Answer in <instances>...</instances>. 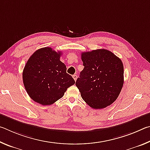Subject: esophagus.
I'll return each instance as SVG.
<instances>
[{
	"instance_id": "obj_1",
	"label": "esophagus",
	"mask_w": 150,
	"mask_h": 150,
	"mask_svg": "<svg viewBox=\"0 0 150 150\" xmlns=\"http://www.w3.org/2000/svg\"><path fill=\"white\" fill-rule=\"evenodd\" d=\"M73 78L74 79L75 81H76V80H77V75H73Z\"/></svg>"
}]
</instances>
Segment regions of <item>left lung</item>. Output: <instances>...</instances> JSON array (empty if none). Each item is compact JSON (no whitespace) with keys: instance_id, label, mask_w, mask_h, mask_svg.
<instances>
[{"instance_id":"1","label":"left lung","mask_w":150,"mask_h":150,"mask_svg":"<svg viewBox=\"0 0 150 150\" xmlns=\"http://www.w3.org/2000/svg\"><path fill=\"white\" fill-rule=\"evenodd\" d=\"M84 69L75 85L85 102L95 109L104 108L117 99L124 84V66L110 51L98 49L81 53Z\"/></svg>"}]
</instances>
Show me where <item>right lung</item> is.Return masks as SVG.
<instances>
[{
    "instance_id": "obj_1",
    "label": "right lung",
    "mask_w": 150,
    "mask_h": 150,
    "mask_svg": "<svg viewBox=\"0 0 150 150\" xmlns=\"http://www.w3.org/2000/svg\"><path fill=\"white\" fill-rule=\"evenodd\" d=\"M62 52L45 47L38 50L28 60L22 73L27 93L42 105H50L64 95L75 80L66 73V66L60 61Z\"/></svg>"
}]
</instances>
